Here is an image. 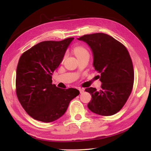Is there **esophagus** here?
<instances>
[{
  "instance_id": "34e87169",
  "label": "esophagus",
  "mask_w": 151,
  "mask_h": 151,
  "mask_svg": "<svg viewBox=\"0 0 151 151\" xmlns=\"http://www.w3.org/2000/svg\"><path fill=\"white\" fill-rule=\"evenodd\" d=\"M79 91H80V93H81V94L83 93L84 91V88H79Z\"/></svg>"
}]
</instances>
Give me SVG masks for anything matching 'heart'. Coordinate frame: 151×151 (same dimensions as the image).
I'll return each mask as SVG.
<instances>
[{"label": "heart", "instance_id": "b5f03b06", "mask_svg": "<svg viewBox=\"0 0 151 151\" xmlns=\"http://www.w3.org/2000/svg\"><path fill=\"white\" fill-rule=\"evenodd\" d=\"M74 53L77 57L83 55H89L88 51L83 47H77L74 49Z\"/></svg>", "mask_w": 151, "mask_h": 151}]
</instances>
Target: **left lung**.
<instances>
[{
	"instance_id": "obj_1",
	"label": "left lung",
	"mask_w": 151,
	"mask_h": 151,
	"mask_svg": "<svg viewBox=\"0 0 151 151\" xmlns=\"http://www.w3.org/2000/svg\"><path fill=\"white\" fill-rule=\"evenodd\" d=\"M77 40L90 47L93 67L100 73L102 83L99 91L85 89L92 97L88 107L99 115H113L124 106L133 88L134 72L129 53L124 45L107 34L86 35Z\"/></svg>"
}]
</instances>
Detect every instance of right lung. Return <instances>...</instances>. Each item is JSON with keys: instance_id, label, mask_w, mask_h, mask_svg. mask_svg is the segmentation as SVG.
Returning <instances> with one entry per match:
<instances>
[{"instance_id": "add662e5", "label": "right lung", "mask_w": 151, "mask_h": 151, "mask_svg": "<svg viewBox=\"0 0 151 151\" xmlns=\"http://www.w3.org/2000/svg\"><path fill=\"white\" fill-rule=\"evenodd\" d=\"M45 41L22 54L16 70V94L26 113L45 123L64 115L70 101L79 94L74 88L61 89L52 84V75L60 64L74 40Z\"/></svg>"}]
</instances>
